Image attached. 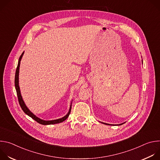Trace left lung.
Here are the masks:
<instances>
[{
  "mask_svg": "<svg viewBox=\"0 0 160 160\" xmlns=\"http://www.w3.org/2000/svg\"><path fill=\"white\" fill-rule=\"evenodd\" d=\"M104 123V124H106V125H110V124H108V123ZM123 123H122V124H120V125H122Z\"/></svg>",
  "mask_w": 160,
  "mask_h": 160,
  "instance_id": "1",
  "label": "left lung"
}]
</instances>
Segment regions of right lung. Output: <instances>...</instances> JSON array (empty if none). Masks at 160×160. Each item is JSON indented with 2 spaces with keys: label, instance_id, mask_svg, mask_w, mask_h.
I'll list each match as a JSON object with an SVG mask.
<instances>
[{
  "label": "right lung",
  "instance_id": "obj_1",
  "mask_svg": "<svg viewBox=\"0 0 160 160\" xmlns=\"http://www.w3.org/2000/svg\"><path fill=\"white\" fill-rule=\"evenodd\" d=\"M24 52L22 53V54L21 55V56L19 58V61H18V66L16 68V73H15V80H14V83H15V88L16 90V93H17V96H18V101L19 103V105L21 108V109H22L27 115H28L29 117H30L32 118H33L34 120H35L37 122H38L40 124L42 125H52V124H56V123H61L62 122H64L65 120H66L68 118V117H69L70 112H71V108H72V104L70 106V108L69 109V111H68V114L66 115H65L64 117L59 118V119H57V120H43L39 118H38L37 116H35L33 112H32L29 109L27 108V106H26V104H25L23 100H22V96L21 95V92H20V88H19V66H20V61L21 60V58L22 57V55H23Z\"/></svg>",
  "mask_w": 160,
  "mask_h": 160
}]
</instances>
